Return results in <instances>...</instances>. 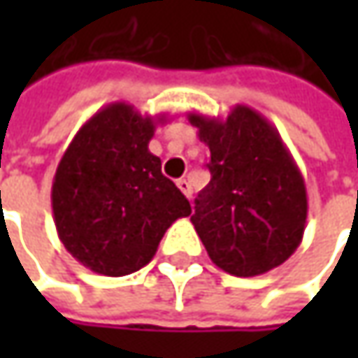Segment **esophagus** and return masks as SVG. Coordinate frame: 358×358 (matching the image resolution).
I'll use <instances>...</instances> for the list:
<instances>
[{"mask_svg":"<svg viewBox=\"0 0 358 358\" xmlns=\"http://www.w3.org/2000/svg\"><path fill=\"white\" fill-rule=\"evenodd\" d=\"M177 187L181 189V193H183L185 197H191V195H193V189H191V183H189L187 179H179V181H177Z\"/></svg>","mask_w":358,"mask_h":358,"instance_id":"obj_1","label":"esophagus"}]
</instances>
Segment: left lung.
Masks as SVG:
<instances>
[{
    "label": "left lung",
    "mask_w": 358,
    "mask_h": 358,
    "mask_svg": "<svg viewBox=\"0 0 358 358\" xmlns=\"http://www.w3.org/2000/svg\"><path fill=\"white\" fill-rule=\"evenodd\" d=\"M187 119L211 151V181L191 215L207 255L235 277L282 265L303 241L309 203L277 127L247 105H235L225 119L197 111Z\"/></svg>",
    "instance_id": "1"
}]
</instances>
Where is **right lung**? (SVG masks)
I'll use <instances>...</instances> for the list:
<instances>
[{
  "mask_svg": "<svg viewBox=\"0 0 358 358\" xmlns=\"http://www.w3.org/2000/svg\"><path fill=\"white\" fill-rule=\"evenodd\" d=\"M165 115H141L133 105L101 107L65 149L51 185L53 221L63 247L83 267L123 277L145 267L165 231L191 205L161 159L149 151Z\"/></svg>",
  "mask_w": 358,
  "mask_h": 358,
  "instance_id": "obj_1",
  "label": "right lung"
}]
</instances>
